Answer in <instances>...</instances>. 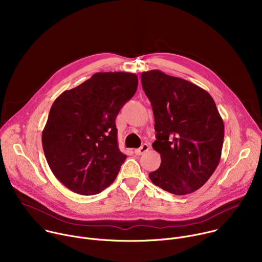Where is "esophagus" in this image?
<instances>
[{
    "label": "esophagus",
    "mask_w": 262,
    "mask_h": 262,
    "mask_svg": "<svg viewBox=\"0 0 262 262\" xmlns=\"http://www.w3.org/2000/svg\"><path fill=\"white\" fill-rule=\"evenodd\" d=\"M149 148H150V145L147 144V143H144L140 148L136 149V150H135V154H136L137 156H141V155L145 154L146 151H148V150H149Z\"/></svg>",
    "instance_id": "1"
}]
</instances>
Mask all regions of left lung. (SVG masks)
I'll use <instances>...</instances> for the list:
<instances>
[{
    "label": "left lung",
    "instance_id": "8db88e82",
    "mask_svg": "<svg viewBox=\"0 0 262 262\" xmlns=\"http://www.w3.org/2000/svg\"><path fill=\"white\" fill-rule=\"evenodd\" d=\"M150 100L161 166L149 178L174 195L195 192L209 179L221 159L224 123L214 100L199 86L160 70L141 74Z\"/></svg>",
    "mask_w": 262,
    "mask_h": 262
}]
</instances>
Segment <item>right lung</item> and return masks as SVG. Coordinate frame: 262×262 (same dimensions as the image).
I'll return each instance as SVG.
<instances>
[{"label":"right lung","mask_w":262,"mask_h":262,"mask_svg":"<svg viewBox=\"0 0 262 262\" xmlns=\"http://www.w3.org/2000/svg\"><path fill=\"white\" fill-rule=\"evenodd\" d=\"M137 87L135 73L97 72L54 101L42 147L52 172L70 191L95 195L116 179L126 156L115 120Z\"/></svg>","instance_id":"add662e5"}]
</instances>
